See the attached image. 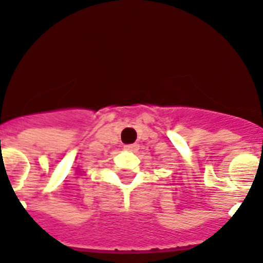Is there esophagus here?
<instances>
[{"label":"esophagus","mask_w":263,"mask_h":263,"mask_svg":"<svg viewBox=\"0 0 263 263\" xmlns=\"http://www.w3.org/2000/svg\"><path fill=\"white\" fill-rule=\"evenodd\" d=\"M124 150L125 151H132V153H135V151L139 150V146L136 144V143H134V144H127V146H124Z\"/></svg>","instance_id":"esophagus-1"}]
</instances>
